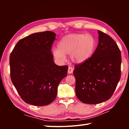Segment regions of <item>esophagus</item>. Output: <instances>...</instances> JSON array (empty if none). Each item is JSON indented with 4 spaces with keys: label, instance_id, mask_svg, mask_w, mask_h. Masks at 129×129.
Segmentation results:
<instances>
[{
    "label": "esophagus",
    "instance_id": "esophagus-1",
    "mask_svg": "<svg viewBox=\"0 0 129 129\" xmlns=\"http://www.w3.org/2000/svg\"><path fill=\"white\" fill-rule=\"evenodd\" d=\"M73 72V68L72 67H69L68 68V73L69 74H72Z\"/></svg>",
    "mask_w": 129,
    "mask_h": 129
}]
</instances>
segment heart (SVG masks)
<instances>
[{"mask_svg":"<svg viewBox=\"0 0 129 129\" xmlns=\"http://www.w3.org/2000/svg\"><path fill=\"white\" fill-rule=\"evenodd\" d=\"M96 46L94 37L90 34H70L62 37L57 43V49L52 51L54 58L63 62L66 55L76 64L87 61L92 55Z\"/></svg>","mask_w":129,"mask_h":129,"instance_id":"b5f03b06","label":"heart"}]
</instances>
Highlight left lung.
Returning a JSON list of instances; mask_svg holds the SVG:
<instances>
[{"instance_id":"obj_1","label":"left lung","mask_w":129,"mask_h":129,"mask_svg":"<svg viewBox=\"0 0 129 129\" xmlns=\"http://www.w3.org/2000/svg\"><path fill=\"white\" fill-rule=\"evenodd\" d=\"M99 43L90 58L75 65V92L81 102L97 104L109 100L121 76V52L115 42L98 30Z\"/></svg>"}]
</instances>
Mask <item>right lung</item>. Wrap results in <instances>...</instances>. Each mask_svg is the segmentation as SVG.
Listing matches in <instances>:
<instances>
[{
    "label": "right lung",
    "mask_w": 129,
    "mask_h": 129,
    "mask_svg": "<svg viewBox=\"0 0 129 129\" xmlns=\"http://www.w3.org/2000/svg\"><path fill=\"white\" fill-rule=\"evenodd\" d=\"M55 36L50 31L30 34L19 40L10 54L11 80L26 103L39 106L51 103L67 75L68 67L53 61L51 48Z\"/></svg>",
    "instance_id": "add662e5"
}]
</instances>
